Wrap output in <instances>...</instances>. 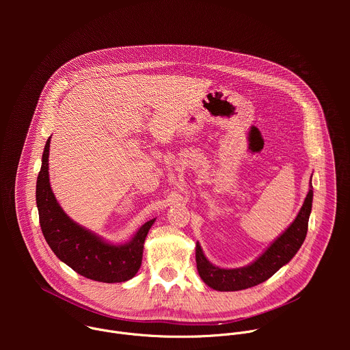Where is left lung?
<instances>
[{
	"mask_svg": "<svg viewBox=\"0 0 350 350\" xmlns=\"http://www.w3.org/2000/svg\"><path fill=\"white\" fill-rule=\"evenodd\" d=\"M312 204L313 187L310 183V188L305 198V202L295 220L277 239L271 242V245L256 260L243 267L221 269L212 265L206 259L201 245L196 242L195 258L199 277L204 280L208 286L221 292L241 291L265 282L282 266H285L296 255L299 247L302 246L308 234Z\"/></svg>",
	"mask_w": 350,
	"mask_h": 350,
	"instance_id": "1",
	"label": "left lung"
}]
</instances>
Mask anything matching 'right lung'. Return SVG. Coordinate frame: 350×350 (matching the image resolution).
<instances>
[{
	"instance_id": "1",
	"label": "right lung",
	"mask_w": 350,
	"mask_h": 350,
	"mask_svg": "<svg viewBox=\"0 0 350 350\" xmlns=\"http://www.w3.org/2000/svg\"><path fill=\"white\" fill-rule=\"evenodd\" d=\"M46 139L37 177L36 201L42 235L59 260L80 275L99 282H124L139 270L144 242L157 219L142 224L124 243H111L73 221L61 208L49 184Z\"/></svg>"
}]
</instances>
